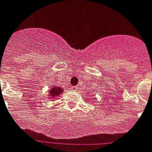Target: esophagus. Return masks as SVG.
I'll use <instances>...</instances> for the list:
<instances>
[{"label": "esophagus", "mask_w": 152, "mask_h": 152, "mask_svg": "<svg viewBox=\"0 0 152 152\" xmlns=\"http://www.w3.org/2000/svg\"><path fill=\"white\" fill-rule=\"evenodd\" d=\"M71 90L72 91H74V92H76L78 90V87L77 86H72L71 88Z\"/></svg>", "instance_id": "1"}]
</instances>
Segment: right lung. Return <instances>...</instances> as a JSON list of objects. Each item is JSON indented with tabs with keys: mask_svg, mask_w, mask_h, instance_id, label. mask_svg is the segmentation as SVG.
<instances>
[{
	"mask_svg": "<svg viewBox=\"0 0 152 152\" xmlns=\"http://www.w3.org/2000/svg\"><path fill=\"white\" fill-rule=\"evenodd\" d=\"M63 89H60V87L53 86L51 89L50 90V96L52 98H55L56 96H59L62 92H63Z\"/></svg>",
	"mask_w": 152,
	"mask_h": 152,
	"instance_id": "add662e5",
	"label": "right lung"
}]
</instances>
